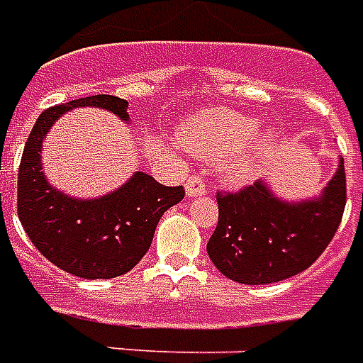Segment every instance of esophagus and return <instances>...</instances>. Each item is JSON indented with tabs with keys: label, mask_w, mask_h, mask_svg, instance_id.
<instances>
[{
	"label": "esophagus",
	"mask_w": 363,
	"mask_h": 363,
	"mask_svg": "<svg viewBox=\"0 0 363 363\" xmlns=\"http://www.w3.org/2000/svg\"><path fill=\"white\" fill-rule=\"evenodd\" d=\"M206 190H208V184L200 177H190L189 181H186V194H189V198L202 196V194H206Z\"/></svg>",
	"instance_id": "obj_1"
}]
</instances>
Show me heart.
Masks as SVG:
<instances>
[{
  "label": "heart",
  "instance_id": "heart-1",
  "mask_svg": "<svg viewBox=\"0 0 363 363\" xmlns=\"http://www.w3.org/2000/svg\"><path fill=\"white\" fill-rule=\"evenodd\" d=\"M257 130L259 122L255 118L229 111H208L190 118L181 128V135L190 153L210 161H221L239 150L235 159L225 163V173L233 181H247L278 147V135L274 132L255 135Z\"/></svg>",
  "mask_w": 363,
  "mask_h": 363
}]
</instances>
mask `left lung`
<instances>
[{"label":"left lung","mask_w":363,"mask_h":363,"mask_svg":"<svg viewBox=\"0 0 363 363\" xmlns=\"http://www.w3.org/2000/svg\"><path fill=\"white\" fill-rule=\"evenodd\" d=\"M218 225L208 255L223 276L249 286L281 281L319 259L342 221L344 161L323 196L281 202L262 181L237 192L218 190Z\"/></svg>","instance_id":"1"}]
</instances>
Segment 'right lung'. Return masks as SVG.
I'll list each match as a JSON object with an SVG mask.
<instances>
[{
	"instance_id": "1",
	"label": "right lung",
	"mask_w": 363,
	"mask_h": 363,
	"mask_svg": "<svg viewBox=\"0 0 363 363\" xmlns=\"http://www.w3.org/2000/svg\"><path fill=\"white\" fill-rule=\"evenodd\" d=\"M75 106H99L128 118L120 96L93 95L50 106L36 118L19 165L17 213L38 251L62 270L87 278H116L143 259L161 216L184 198L182 186H165L135 173L116 192L96 200H75L52 189L40 165L43 138Z\"/></svg>"
}]
</instances>
